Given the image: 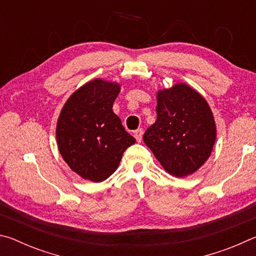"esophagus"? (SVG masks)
I'll use <instances>...</instances> for the list:
<instances>
[{
  "label": "esophagus",
  "mask_w": 256,
  "mask_h": 256,
  "mask_svg": "<svg viewBox=\"0 0 256 256\" xmlns=\"http://www.w3.org/2000/svg\"><path fill=\"white\" fill-rule=\"evenodd\" d=\"M142 136H144V130L142 128H138L136 132H134V138H136L138 142L142 141Z\"/></svg>",
  "instance_id": "esophagus-1"
}]
</instances>
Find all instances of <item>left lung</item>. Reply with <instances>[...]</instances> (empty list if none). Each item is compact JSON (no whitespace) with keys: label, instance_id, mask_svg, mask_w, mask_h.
Masks as SVG:
<instances>
[{"label":"left lung","instance_id":"left-lung-1","mask_svg":"<svg viewBox=\"0 0 256 256\" xmlns=\"http://www.w3.org/2000/svg\"><path fill=\"white\" fill-rule=\"evenodd\" d=\"M156 110L157 120L144 132V144L170 174H193L210 157L216 141L206 99L185 84H175L157 94Z\"/></svg>","mask_w":256,"mask_h":256}]
</instances>
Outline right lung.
<instances>
[{
    "label": "right lung",
    "mask_w": 256,
    "mask_h": 256,
    "mask_svg": "<svg viewBox=\"0 0 256 256\" xmlns=\"http://www.w3.org/2000/svg\"><path fill=\"white\" fill-rule=\"evenodd\" d=\"M118 92V84L96 79L76 90L60 112L56 128L60 154L82 178L107 180L124 151L136 144L112 110Z\"/></svg>",
    "instance_id": "right-lung-1"
}]
</instances>
